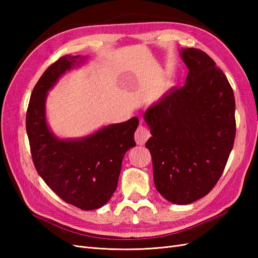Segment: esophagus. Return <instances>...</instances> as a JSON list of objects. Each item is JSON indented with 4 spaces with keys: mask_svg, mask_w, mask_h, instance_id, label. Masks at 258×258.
I'll return each instance as SVG.
<instances>
[{
    "mask_svg": "<svg viewBox=\"0 0 258 258\" xmlns=\"http://www.w3.org/2000/svg\"><path fill=\"white\" fill-rule=\"evenodd\" d=\"M150 138H151L150 130H148L146 127L142 126V124H141V126L138 127L136 134H135V139H136L137 144L143 145V144H145V142Z\"/></svg>",
    "mask_w": 258,
    "mask_h": 258,
    "instance_id": "34e87169",
    "label": "esophagus"
}]
</instances>
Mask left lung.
Returning <instances> with one entry per match:
<instances>
[{
  "label": "left lung",
  "mask_w": 258,
  "mask_h": 258,
  "mask_svg": "<svg viewBox=\"0 0 258 258\" xmlns=\"http://www.w3.org/2000/svg\"><path fill=\"white\" fill-rule=\"evenodd\" d=\"M186 84L147 108L156 189L175 205H189L212 190L236 137L235 96L221 69L197 48L181 50Z\"/></svg>",
  "instance_id": "8db88e82"
}]
</instances>
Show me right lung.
<instances>
[{
  "mask_svg": "<svg viewBox=\"0 0 258 258\" xmlns=\"http://www.w3.org/2000/svg\"><path fill=\"white\" fill-rule=\"evenodd\" d=\"M87 57L63 56L41 76L31 93L27 134L37 173L67 204L85 211L103 207L117 188L123 156L136 146L138 117L81 139H59L46 121L47 92L61 75Z\"/></svg>",
  "mask_w": 258,
  "mask_h": 258,
  "instance_id": "right-lung-1",
  "label": "right lung"
}]
</instances>
